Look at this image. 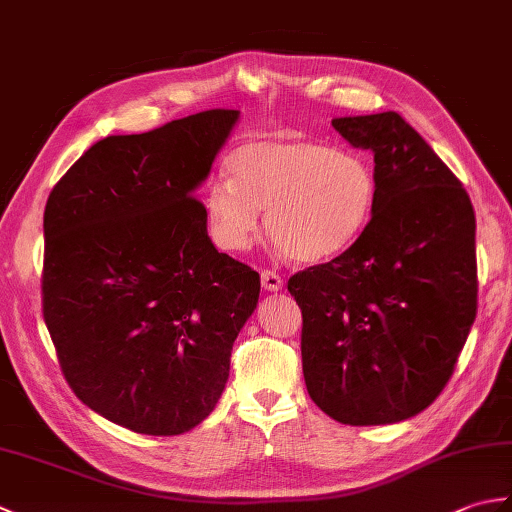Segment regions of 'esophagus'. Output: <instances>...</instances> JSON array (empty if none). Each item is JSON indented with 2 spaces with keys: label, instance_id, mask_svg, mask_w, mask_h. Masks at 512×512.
Masks as SVG:
<instances>
[{
  "label": "esophagus",
  "instance_id": "1",
  "mask_svg": "<svg viewBox=\"0 0 512 512\" xmlns=\"http://www.w3.org/2000/svg\"><path fill=\"white\" fill-rule=\"evenodd\" d=\"M262 286L266 290H281V286H284V279H281L279 273H275V270H262Z\"/></svg>",
  "mask_w": 512,
  "mask_h": 512
}]
</instances>
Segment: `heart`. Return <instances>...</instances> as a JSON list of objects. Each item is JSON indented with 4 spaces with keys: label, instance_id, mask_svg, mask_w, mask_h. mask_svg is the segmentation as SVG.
I'll return each instance as SVG.
<instances>
[{
    "label": "heart",
    "instance_id": "heart-1",
    "mask_svg": "<svg viewBox=\"0 0 512 512\" xmlns=\"http://www.w3.org/2000/svg\"><path fill=\"white\" fill-rule=\"evenodd\" d=\"M228 176L204 195L213 237L226 250H244L259 231L301 264L345 253L372 222L376 171L361 154L319 140L255 138L228 156Z\"/></svg>",
    "mask_w": 512,
    "mask_h": 512
}]
</instances>
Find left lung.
<instances>
[{"mask_svg": "<svg viewBox=\"0 0 512 512\" xmlns=\"http://www.w3.org/2000/svg\"><path fill=\"white\" fill-rule=\"evenodd\" d=\"M332 127L374 154L378 202L345 253L288 279L303 317V378L336 422L391 424L440 396L471 332L475 213L462 182L396 112Z\"/></svg>", "mask_w": 512, "mask_h": 512, "instance_id": "obj_1", "label": "left lung"}]
</instances>
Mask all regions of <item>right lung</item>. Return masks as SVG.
Instances as JSON below:
<instances>
[{
    "instance_id": "obj_1",
    "label": "right lung",
    "mask_w": 512,
    "mask_h": 512,
    "mask_svg": "<svg viewBox=\"0 0 512 512\" xmlns=\"http://www.w3.org/2000/svg\"><path fill=\"white\" fill-rule=\"evenodd\" d=\"M237 110H206L92 145L43 211L41 308L90 409L178 436L220 400L259 273L217 253L195 198Z\"/></svg>"
}]
</instances>
